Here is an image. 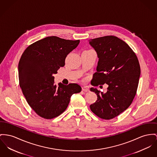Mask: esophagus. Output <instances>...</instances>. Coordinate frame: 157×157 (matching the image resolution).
<instances>
[{
  "label": "esophagus",
  "mask_w": 157,
  "mask_h": 157,
  "mask_svg": "<svg viewBox=\"0 0 157 157\" xmlns=\"http://www.w3.org/2000/svg\"><path fill=\"white\" fill-rule=\"evenodd\" d=\"M82 90L84 91V92H88V91H89V88H87V87H82Z\"/></svg>",
  "instance_id": "1"
}]
</instances>
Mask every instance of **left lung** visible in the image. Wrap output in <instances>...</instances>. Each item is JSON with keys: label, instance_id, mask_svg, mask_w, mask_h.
Wrapping results in <instances>:
<instances>
[{"label": "left lung", "instance_id": "8db88e82", "mask_svg": "<svg viewBox=\"0 0 157 157\" xmlns=\"http://www.w3.org/2000/svg\"><path fill=\"white\" fill-rule=\"evenodd\" d=\"M89 43L99 61L91 84H108L105 94L92 87L97 100L90 105L91 111L101 118L111 120L120 115L133 102L140 74L136 53L123 40L114 36L91 39ZM102 87V86H100Z\"/></svg>", "mask_w": 157, "mask_h": 157}]
</instances>
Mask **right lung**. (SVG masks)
<instances>
[{"label":"right lung","mask_w":157,"mask_h":157,"mask_svg":"<svg viewBox=\"0 0 157 157\" xmlns=\"http://www.w3.org/2000/svg\"><path fill=\"white\" fill-rule=\"evenodd\" d=\"M79 43V40L47 37L29 46L21 56L18 77L22 92L32 109L44 119L61 115L71 95L82 91L78 84H55L53 76Z\"/></svg>","instance_id":"1"}]
</instances>
